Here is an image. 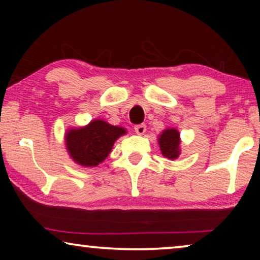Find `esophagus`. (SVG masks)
Here are the masks:
<instances>
[{
  "mask_svg": "<svg viewBox=\"0 0 260 260\" xmlns=\"http://www.w3.org/2000/svg\"><path fill=\"white\" fill-rule=\"evenodd\" d=\"M135 131H136L137 135H143L147 131V125L145 124H138V125L135 126Z\"/></svg>",
  "mask_w": 260,
  "mask_h": 260,
  "instance_id": "34e87169",
  "label": "esophagus"
}]
</instances>
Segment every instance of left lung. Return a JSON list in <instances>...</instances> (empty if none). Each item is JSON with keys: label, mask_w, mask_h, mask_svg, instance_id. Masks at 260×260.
Returning <instances> with one entry per match:
<instances>
[{"label": "left lung", "mask_w": 260, "mask_h": 260, "mask_svg": "<svg viewBox=\"0 0 260 260\" xmlns=\"http://www.w3.org/2000/svg\"><path fill=\"white\" fill-rule=\"evenodd\" d=\"M158 144L162 155L170 159H175L180 155V134L176 129H166L158 136Z\"/></svg>", "instance_id": "left-lung-1"}]
</instances>
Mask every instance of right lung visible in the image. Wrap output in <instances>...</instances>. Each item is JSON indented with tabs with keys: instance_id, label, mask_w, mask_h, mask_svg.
<instances>
[{
	"instance_id": "obj_1",
	"label": "right lung",
	"mask_w": 260,
	"mask_h": 260,
	"mask_svg": "<svg viewBox=\"0 0 260 260\" xmlns=\"http://www.w3.org/2000/svg\"><path fill=\"white\" fill-rule=\"evenodd\" d=\"M125 134L124 127L93 119L86 126L67 131L65 143L74 162L83 167H97L111 152L117 138Z\"/></svg>"
}]
</instances>
